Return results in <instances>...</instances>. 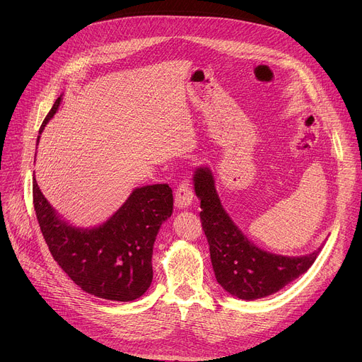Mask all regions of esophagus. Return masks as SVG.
Returning <instances> with one entry per match:
<instances>
[{
	"label": "esophagus",
	"mask_w": 362,
	"mask_h": 362,
	"mask_svg": "<svg viewBox=\"0 0 362 362\" xmlns=\"http://www.w3.org/2000/svg\"><path fill=\"white\" fill-rule=\"evenodd\" d=\"M192 200H193V190L190 189V185L186 180H183L175 192V206L177 209H185L192 204Z\"/></svg>",
	"instance_id": "obj_1"
}]
</instances>
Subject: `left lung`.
I'll list each match as a JSON object with an SVG mask.
<instances>
[{
	"label": "left lung",
	"instance_id": "left-lung-1",
	"mask_svg": "<svg viewBox=\"0 0 362 362\" xmlns=\"http://www.w3.org/2000/svg\"><path fill=\"white\" fill-rule=\"evenodd\" d=\"M193 185L200 199V221L216 281L230 295L243 300L265 298L281 291L315 262L321 247L303 256H284L250 242L223 209L209 168L194 170Z\"/></svg>",
	"mask_w": 362,
	"mask_h": 362
}]
</instances>
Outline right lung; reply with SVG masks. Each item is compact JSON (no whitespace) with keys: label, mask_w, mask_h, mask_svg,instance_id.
Here are the masks:
<instances>
[{"label":"right lung","mask_w":362,"mask_h":362,"mask_svg":"<svg viewBox=\"0 0 362 362\" xmlns=\"http://www.w3.org/2000/svg\"><path fill=\"white\" fill-rule=\"evenodd\" d=\"M60 103L62 95L44 119L40 134L57 113ZM38 140L40 136L37 144ZM33 199L51 255L83 291L103 299L129 302L148 289L153 279V245L162 223L173 212L169 185L136 187L105 223L90 229L64 221L44 197L35 177Z\"/></svg>","instance_id":"right-lung-1"}]
</instances>
